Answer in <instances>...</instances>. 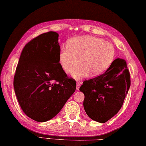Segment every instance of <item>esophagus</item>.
I'll list each match as a JSON object with an SVG mask.
<instances>
[{
  "label": "esophagus",
  "mask_w": 146,
  "mask_h": 146,
  "mask_svg": "<svg viewBox=\"0 0 146 146\" xmlns=\"http://www.w3.org/2000/svg\"><path fill=\"white\" fill-rule=\"evenodd\" d=\"M82 84V82L81 81H77V87H76L77 90H79V88H80V86Z\"/></svg>",
  "instance_id": "34e87169"
}]
</instances>
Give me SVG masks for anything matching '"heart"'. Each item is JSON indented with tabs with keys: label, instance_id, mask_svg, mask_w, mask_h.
<instances>
[{
	"label": "heart",
	"instance_id": "obj_1",
	"mask_svg": "<svg viewBox=\"0 0 146 146\" xmlns=\"http://www.w3.org/2000/svg\"><path fill=\"white\" fill-rule=\"evenodd\" d=\"M67 47L60 49L58 63L65 74L73 71L71 76L76 80L86 78L90 73L92 76L100 75L109 68L116 55L112 44L92 35L70 39ZM79 61L81 65L74 70Z\"/></svg>",
	"mask_w": 146,
	"mask_h": 146
}]
</instances>
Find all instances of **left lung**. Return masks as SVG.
<instances>
[{
	"mask_svg": "<svg viewBox=\"0 0 146 146\" xmlns=\"http://www.w3.org/2000/svg\"><path fill=\"white\" fill-rule=\"evenodd\" d=\"M130 87L126 62L118 58L106 72L82 82L79 90L84 95L85 112L95 121L107 122L121 108Z\"/></svg>",
	"mask_w": 146,
	"mask_h": 146,
	"instance_id": "8db88e82",
	"label": "left lung"
}]
</instances>
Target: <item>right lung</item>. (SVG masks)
<instances>
[{"mask_svg": "<svg viewBox=\"0 0 146 146\" xmlns=\"http://www.w3.org/2000/svg\"><path fill=\"white\" fill-rule=\"evenodd\" d=\"M59 35L40 34L23 49L14 78V89L24 113L45 122L61 111L76 89L58 63Z\"/></svg>", "mask_w": 146, "mask_h": 146, "instance_id": "obj_1", "label": "right lung"}]
</instances>
